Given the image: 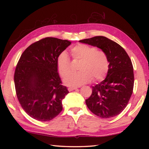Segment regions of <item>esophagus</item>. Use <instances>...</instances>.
Returning <instances> with one entry per match:
<instances>
[{
  "label": "esophagus",
  "mask_w": 149,
  "mask_h": 149,
  "mask_svg": "<svg viewBox=\"0 0 149 149\" xmlns=\"http://www.w3.org/2000/svg\"><path fill=\"white\" fill-rule=\"evenodd\" d=\"M76 89H77V87H70L68 89L69 91H74Z\"/></svg>",
  "instance_id": "34e87169"
}]
</instances>
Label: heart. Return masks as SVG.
<instances>
[{
  "mask_svg": "<svg viewBox=\"0 0 149 149\" xmlns=\"http://www.w3.org/2000/svg\"><path fill=\"white\" fill-rule=\"evenodd\" d=\"M72 58L79 60L78 67L80 71L72 72L64 79L68 86L78 87L91 81L102 80L107 76L109 69L107 54L102 50L86 44H77L70 50ZM56 65L60 75L64 77L71 71V60L68 55L63 51L58 55Z\"/></svg>",
  "mask_w": 149,
  "mask_h": 149,
  "instance_id": "heart-1",
  "label": "heart"
}]
</instances>
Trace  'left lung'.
Here are the masks:
<instances>
[{
    "mask_svg": "<svg viewBox=\"0 0 149 149\" xmlns=\"http://www.w3.org/2000/svg\"><path fill=\"white\" fill-rule=\"evenodd\" d=\"M79 42L97 47L106 52L109 60L107 77L92 87V93L85 102L93 114L102 118L120 114L133 93L134 74L132 60L117 42L107 37L96 36Z\"/></svg>",
    "mask_w": 149,
    "mask_h": 149,
    "instance_id": "8db88e82",
    "label": "left lung"
}]
</instances>
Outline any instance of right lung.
<instances>
[{
    "mask_svg": "<svg viewBox=\"0 0 149 149\" xmlns=\"http://www.w3.org/2000/svg\"><path fill=\"white\" fill-rule=\"evenodd\" d=\"M71 44L68 40L45 37L24 50L14 72V85L20 105L30 117L47 122L62 110L69 93L62 85L56 58Z\"/></svg>",
    "mask_w": 149,
    "mask_h": 149,
    "instance_id": "1",
    "label": "right lung"
}]
</instances>
